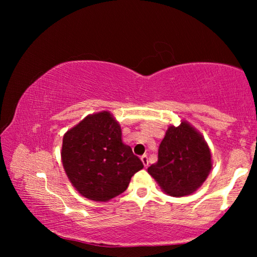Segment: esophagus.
<instances>
[{"instance_id": "1", "label": "esophagus", "mask_w": 257, "mask_h": 257, "mask_svg": "<svg viewBox=\"0 0 257 257\" xmlns=\"http://www.w3.org/2000/svg\"><path fill=\"white\" fill-rule=\"evenodd\" d=\"M141 160H142L143 164H144V167H147V165H149V158H147V155H143Z\"/></svg>"}]
</instances>
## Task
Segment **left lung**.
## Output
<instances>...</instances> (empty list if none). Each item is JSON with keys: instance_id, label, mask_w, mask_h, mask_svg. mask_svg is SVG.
Wrapping results in <instances>:
<instances>
[{"instance_id": "1", "label": "left lung", "mask_w": 257, "mask_h": 257, "mask_svg": "<svg viewBox=\"0 0 257 257\" xmlns=\"http://www.w3.org/2000/svg\"><path fill=\"white\" fill-rule=\"evenodd\" d=\"M212 156L205 139L186 122L168 128L159 147L158 162L147 169L165 194L173 197L193 194L206 180Z\"/></svg>"}]
</instances>
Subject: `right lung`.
<instances>
[{"mask_svg":"<svg viewBox=\"0 0 257 257\" xmlns=\"http://www.w3.org/2000/svg\"><path fill=\"white\" fill-rule=\"evenodd\" d=\"M61 160L78 193L96 202L122 194L132 177L144 168L132 147L122 143L120 124L107 111L87 115L64 134Z\"/></svg>","mask_w":257,"mask_h":257,"instance_id":"1","label":"right lung"}]
</instances>
